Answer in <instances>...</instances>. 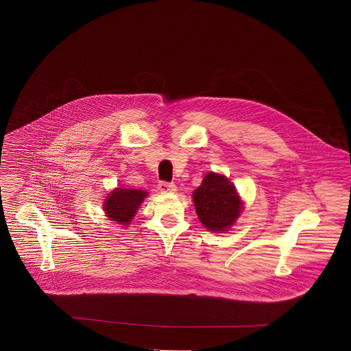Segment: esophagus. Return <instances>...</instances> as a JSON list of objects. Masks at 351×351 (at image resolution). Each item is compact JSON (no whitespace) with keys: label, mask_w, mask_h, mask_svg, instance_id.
Wrapping results in <instances>:
<instances>
[{"label":"esophagus","mask_w":351,"mask_h":351,"mask_svg":"<svg viewBox=\"0 0 351 351\" xmlns=\"http://www.w3.org/2000/svg\"><path fill=\"white\" fill-rule=\"evenodd\" d=\"M158 189L162 193H176L177 192V186L174 184H169V182H165V181L159 182Z\"/></svg>","instance_id":"34e87169"}]
</instances>
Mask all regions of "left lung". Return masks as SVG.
<instances>
[{"label":"left lung","mask_w":351,"mask_h":351,"mask_svg":"<svg viewBox=\"0 0 351 351\" xmlns=\"http://www.w3.org/2000/svg\"><path fill=\"white\" fill-rule=\"evenodd\" d=\"M192 199L199 220L208 231H228L243 212V201L237 188L220 173H206Z\"/></svg>","instance_id":"left-lung-1"}]
</instances>
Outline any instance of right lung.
<instances>
[{
    "mask_svg": "<svg viewBox=\"0 0 351 351\" xmlns=\"http://www.w3.org/2000/svg\"><path fill=\"white\" fill-rule=\"evenodd\" d=\"M147 196V191L132 188H114L104 199V213L108 220L128 227Z\"/></svg>",
    "mask_w": 351,
    "mask_h": 351,
    "instance_id": "obj_1",
    "label": "right lung"
}]
</instances>
